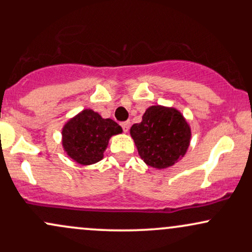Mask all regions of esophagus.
I'll return each instance as SVG.
<instances>
[{
    "mask_svg": "<svg viewBox=\"0 0 252 252\" xmlns=\"http://www.w3.org/2000/svg\"><path fill=\"white\" fill-rule=\"evenodd\" d=\"M121 126H122V128H123V131L126 132L129 130V128H130V122H129V121L122 122V123H121Z\"/></svg>",
    "mask_w": 252,
    "mask_h": 252,
    "instance_id": "34e87169",
    "label": "esophagus"
}]
</instances>
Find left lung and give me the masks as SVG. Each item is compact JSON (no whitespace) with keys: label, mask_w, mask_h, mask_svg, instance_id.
I'll list each match as a JSON object with an SVG mask.
<instances>
[{"label":"left lung","mask_w":252,"mask_h":252,"mask_svg":"<svg viewBox=\"0 0 252 252\" xmlns=\"http://www.w3.org/2000/svg\"><path fill=\"white\" fill-rule=\"evenodd\" d=\"M130 135L144 162L162 169L173 166L186 154L190 129L176 109L153 105L143 114L142 122L131 126Z\"/></svg>","instance_id":"1"}]
</instances>
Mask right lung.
<instances>
[{"instance_id": "1", "label": "right lung", "mask_w": 252, "mask_h": 252, "mask_svg": "<svg viewBox=\"0 0 252 252\" xmlns=\"http://www.w3.org/2000/svg\"><path fill=\"white\" fill-rule=\"evenodd\" d=\"M121 132L122 128L115 121L85 109L63 126V147L77 163L86 166L102 160L109 138Z\"/></svg>"}]
</instances>
